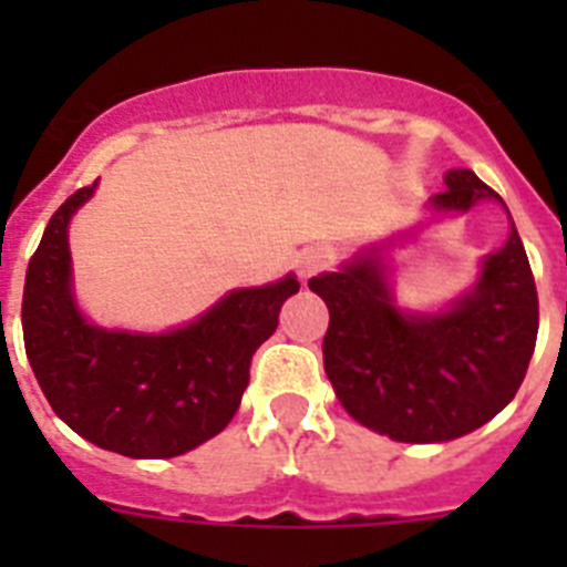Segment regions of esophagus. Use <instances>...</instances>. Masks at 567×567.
I'll use <instances>...</instances> for the list:
<instances>
[{
    "label": "esophagus",
    "instance_id": "1",
    "mask_svg": "<svg viewBox=\"0 0 567 567\" xmlns=\"http://www.w3.org/2000/svg\"><path fill=\"white\" fill-rule=\"evenodd\" d=\"M327 267H329V255L323 252V249H303V252L295 258V269H298L303 284H309L315 275H320Z\"/></svg>",
    "mask_w": 567,
    "mask_h": 567
}]
</instances>
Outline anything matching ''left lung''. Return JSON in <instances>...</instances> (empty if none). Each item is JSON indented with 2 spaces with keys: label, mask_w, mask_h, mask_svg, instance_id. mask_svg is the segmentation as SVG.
I'll return each instance as SVG.
<instances>
[{
  "label": "left lung",
  "mask_w": 567,
  "mask_h": 567,
  "mask_svg": "<svg viewBox=\"0 0 567 567\" xmlns=\"http://www.w3.org/2000/svg\"><path fill=\"white\" fill-rule=\"evenodd\" d=\"M477 202L503 198L471 169H449L432 209L468 213ZM309 289L329 307L323 369L334 394L360 425L398 443H445L488 423L514 400L537 346V284L514 221L474 289L437 315L394 303L378 247Z\"/></svg>",
  "instance_id": "left-lung-1"
}]
</instances>
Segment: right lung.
I'll return each instance as SVG.
<instances>
[{"label": "right lung", "mask_w": 567, "mask_h": 567, "mask_svg": "<svg viewBox=\"0 0 567 567\" xmlns=\"http://www.w3.org/2000/svg\"><path fill=\"white\" fill-rule=\"evenodd\" d=\"M96 189H76L53 213L28 264L22 332L30 369L53 412L99 449L135 460L193 452L227 429L249 383L252 354L278 329V284L235 289L182 329L164 334L93 327L73 300L68 224Z\"/></svg>", "instance_id": "1"}]
</instances>
